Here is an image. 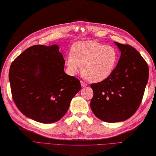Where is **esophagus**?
<instances>
[{
  "mask_svg": "<svg viewBox=\"0 0 156 156\" xmlns=\"http://www.w3.org/2000/svg\"><path fill=\"white\" fill-rule=\"evenodd\" d=\"M80 83H81V85H82V87H85V86H87V84L85 83V82H83V81H80Z\"/></svg>",
  "mask_w": 156,
  "mask_h": 156,
  "instance_id": "1",
  "label": "esophagus"
}]
</instances>
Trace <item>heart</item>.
Instances as JSON below:
<instances>
[{"instance_id":"obj_1","label":"heart","mask_w":156,"mask_h":156,"mask_svg":"<svg viewBox=\"0 0 156 156\" xmlns=\"http://www.w3.org/2000/svg\"><path fill=\"white\" fill-rule=\"evenodd\" d=\"M117 59L114 47L95 41H83L73 45L65 63L71 74H76L82 67L83 76L89 82L97 83L112 74Z\"/></svg>"}]
</instances>
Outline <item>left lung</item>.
<instances>
[{
    "label": "left lung",
    "mask_w": 156,
    "mask_h": 156,
    "mask_svg": "<svg viewBox=\"0 0 156 156\" xmlns=\"http://www.w3.org/2000/svg\"><path fill=\"white\" fill-rule=\"evenodd\" d=\"M121 52L112 74L101 82L93 83L90 106L97 118L117 122L131 117L142 101L148 80L147 63L136 49L114 42Z\"/></svg>",
    "instance_id": "1"
}]
</instances>
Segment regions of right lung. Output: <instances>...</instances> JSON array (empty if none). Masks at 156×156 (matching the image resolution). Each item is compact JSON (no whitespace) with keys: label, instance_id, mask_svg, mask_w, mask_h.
Instances as JSON below:
<instances>
[{"label":"right lung","instance_id":"obj_1","mask_svg":"<svg viewBox=\"0 0 156 156\" xmlns=\"http://www.w3.org/2000/svg\"><path fill=\"white\" fill-rule=\"evenodd\" d=\"M64 64L57 44L34 45L12 62L9 72L12 98L25 116L49 124L67 113L81 84L64 72Z\"/></svg>","mask_w":156,"mask_h":156}]
</instances>
